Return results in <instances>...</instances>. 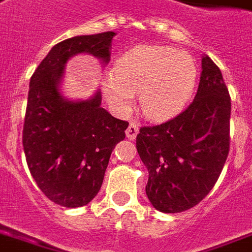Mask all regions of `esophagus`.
Instances as JSON below:
<instances>
[{"label": "esophagus", "mask_w": 252, "mask_h": 252, "mask_svg": "<svg viewBox=\"0 0 252 252\" xmlns=\"http://www.w3.org/2000/svg\"><path fill=\"white\" fill-rule=\"evenodd\" d=\"M126 133L128 139L134 140L136 139V136H137V133H139V126H137L136 123H130L129 126H128V128H126Z\"/></svg>", "instance_id": "obj_1"}]
</instances>
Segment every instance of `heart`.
Returning a JSON list of instances; mask_svg holds the SVG:
<instances>
[{"label": "heart", "instance_id": "b5f03b06", "mask_svg": "<svg viewBox=\"0 0 252 252\" xmlns=\"http://www.w3.org/2000/svg\"><path fill=\"white\" fill-rule=\"evenodd\" d=\"M198 66L190 54L169 46H137L103 79L105 100L115 112L128 113L140 92L141 111L151 120H168L185 108L194 92Z\"/></svg>", "mask_w": 252, "mask_h": 252}]
</instances>
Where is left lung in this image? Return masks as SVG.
Here are the masks:
<instances>
[{"label":"left lung","instance_id":"left-lung-1","mask_svg":"<svg viewBox=\"0 0 252 252\" xmlns=\"http://www.w3.org/2000/svg\"><path fill=\"white\" fill-rule=\"evenodd\" d=\"M231 99L222 72L207 55L193 103L160 126H143L136 137L149 178L145 191L155 209L181 213L216 185L230 149Z\"/></svg>","mask_w":252,"mask_h":252}]
</instances>
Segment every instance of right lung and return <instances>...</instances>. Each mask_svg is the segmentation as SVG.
<instances>
[{
    "label": "right lung",
    "mask_w": 252,
    "mask_h": 252,
    "mask_svg": "<svg viewBox=\"0 0 252 252\" xmlns=\"http://www.w3.org/2000/svg\"><path fill=\"white\" fill-rule=\"evenodd\" d=\"M113 32L79 35L59 42L30 79L24 124L29 170L43 194L64 207L91 202L103 184L113 148L126 139L128 123L101 107V94L87 100L62 95L64 66L78 54L108 63Z\"/></svg>",
    "instance_id": "add662e5"
}]
</instances>
